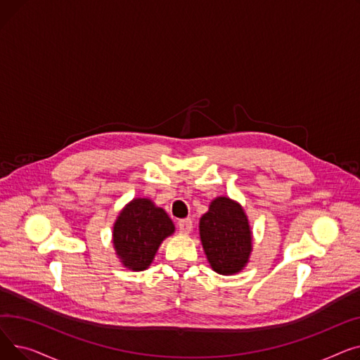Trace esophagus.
I'll return each instance as SVG.
<instances>
[{"label":"esophagus","mask_w":360,"mask_h":360,"mask_svg":"<svg viewBox=\"0 0 360 360\" xmlns=\"http://www.w3.org/2000/svg\"><path fill=\"white\" fill-rule=\"evenodd\" d=\"M178 228H179V232L184 235L190 233L193 231V220L191 219H181L178 221Z\"/></svg>","instance_id":"obj_1"}]
</instances>
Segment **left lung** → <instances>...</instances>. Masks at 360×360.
Here are the masks:
<instances>
[{
    "mask_svg": "<svg viewBox=\"0 0 360 360\" xmlns=\"http://www.w3.org/2000/svg\"><path fill=\"white\" fill-rule=\"evenodd\" d=\"M200 236L210 266L216 273L233 274L248 262L252 240L248 219L231 198L219 197L200 220Z\"/></svg>",
    "mask_w": 360,
    "mask_h": 360,
    "instance_id": "left-lung-1",
    "label": "left lung"
}]
</instances>
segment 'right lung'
Returning a JSON list of instances; mask_svg holds the SVG:
<instances>
[{"instance_id":"right-lung-1","label":"right lung","mask_w":360,"mask_h":360,"mask_svg":"<svg viewBox=\"0 0 360 360\" xmlns=\"http://www.w3.org/2000/svg\"><path fill=\"white\" fill-rule=\"evenodd\" d=\"M175 226L166 212L147 198L132 200L113 226V247L127 269L146 270Z\"/></svg>"}]
</instances>
